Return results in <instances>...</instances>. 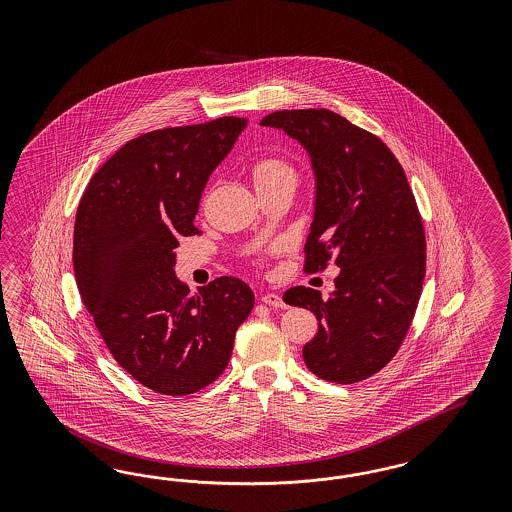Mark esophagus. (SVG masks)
Masks as SVG:
<instances>
[{"instance_id": "obj_1", "label": "esophagus", "mask_w": 512, "mask_h": 512, "mask_svg": "<svg viewBox=\"0 0 512 512\" xmlns=\"http://www.w3.org/2000/svg\"><path fill=\"white\" fill-rule=\"evenodd\" d=\"M263 304H266V306H272V308H287V304L283 302V298L281 296L276 295V293H266V295H263Z\"/></svg>"}]
</instances>
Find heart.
<instances>
[{
	"mask_svg": "<svg viewBox=\"0 0 512 512\" xmlns=\"http://www.w3.org/2000/svg\"><path fill=\"white\" fill-rule=\"evenodd\" d=\"M249 176H251V182L255 189L261 191L266 187L274 186L276 182L287 178V176H293V169L287 161L274 157V155H266L251 165Z\"/></svg>",
	"mask_w": 512,
	"mask_h": 512,
	"instance_id": "b5f03b06",
	"label": "heart"
}]
</instances>
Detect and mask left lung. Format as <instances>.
<instances>
[{
  "mask_svg": "<svg viewBox=\"0 0 512 512\" xmlns=\"http://www.w3.org/2000/svg\"><path fill=\"white\" fill-rule=\"evenodd\" d=\"M261 125L310 155L315 208L304 270L330 259L340 268L328 298L310 287L283 295L319 321L302 357L321 379L357 383L396 355L419 304L426 238L413 191L387 144L332 110H278Z\"/></svg>",
  "mask_w": 512,
  "mask_h": 512,
  "instance_id": "8db88e82",
  "label": "left lung"
}]
</instances>
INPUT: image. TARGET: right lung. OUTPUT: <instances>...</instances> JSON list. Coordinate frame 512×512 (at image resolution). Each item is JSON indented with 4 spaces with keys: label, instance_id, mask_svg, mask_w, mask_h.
<instances>
[{
    "label": "right lung",
    "instance_id": "right-lung-1",
    "mask_svg": "<svg viewBox=\"0 0 512 512\" xmlns=\"http://www.w3.org/2000/svg\"><path fill=\"white\" fill-rule=\"evenodd\" d=\"M248 120L167 127L129 140L95 172L75 219L78 291L114 360L140 385L186 396L227 368L234 334L253 310L233 276L189 295L174 274L202 191Z\"/></svg>",
    "mask_w": 512,
    "mask_h": 512
}]
</instances>
